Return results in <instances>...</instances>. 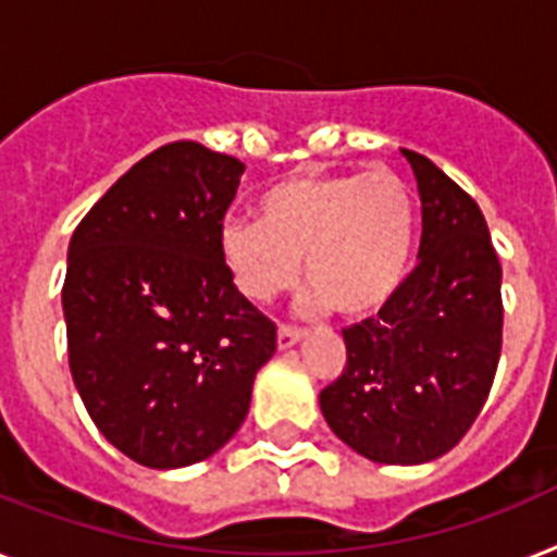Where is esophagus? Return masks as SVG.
I'll return each mask as SVG.
<instances>
[{
    "instance_id": "34e87169",
    "label": "esophagus",
    "mask_w": 557,
    "mask_h": 557,
    "mask_svg": "<svg viewBox=\"0 0 557 557\" xmlns=\"http://www.w3.org/2000/svg\"><path fill=\"white\" fill-rule=\"evenodd\" d=\"M302 337H306V332H302V329H294V325H280L277 329L280 349H292L294 343H300Z\"/></svg>"
}]
</instances>
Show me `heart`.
Masks as SVG:
<instances>
[{"label":"heart","instance_id":"b5f03b06","mask_svg":"<svg viewBox=\"0 0 557 557\" xmlns=\"http://www.w3.org/2000/svg\"><path fill=\"white\" fill-rule=\"evenodd\" d=\"M257 211L260 220L232 216L220 228V255L251 302L292 288L300 260L311 302H332L349 318L377 311L404 286L418 202L395 171L288 176L260 197Z\"/></svg>","mask_w":557,"mask_h":557}]
</instances>
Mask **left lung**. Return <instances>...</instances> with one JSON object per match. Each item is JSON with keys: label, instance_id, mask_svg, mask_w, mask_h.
<instances>
[{"label": "left lung", "instance_id": "obj_1", "mask_svg": "<svg viewBox=\"0 0 557 557\" xmlns=\"http://www.w3.org/2000/svg\"><path fill=\"white\" fill-rule=\"evenodd\" d=\"M423 202L420 263L374 318L343 329L346 366L320 392L325 423L374 463H426L481 414L504 343L500 260L478 202L404 151Z\"/></svg>", "mask_w": 557, "mask_h": 557}]
</instances>
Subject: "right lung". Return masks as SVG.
I'll return each instance as SVG.
<instances>
[{"label": "right lung", "instance_id": "add662e5", "mask_svg": "<svg viewBox=\"0 0 557 557\" xmlns=\"http://www.w3.org/2000/svg\"><path fill=\"white\" fill-rule=\"evenodd\" d=\"M246 165L180 139L116 180L67 246L74 386L125 458L180 469L237 435L277 325L234 286L220 228Z\"/></svg>", "mask_w": 557, "mask_h": 557}]
</instances>
